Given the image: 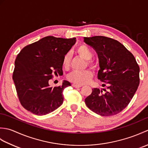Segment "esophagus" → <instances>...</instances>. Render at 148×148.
Wrapping results in <instances>:
<instances>
[{"label": "esophagus", "instance_id": "1", "mask_svg": "<svg viewBox=\"0 0 148 148\" xmlns=\"http://www.w3.org/2000/svg\"><path fill=\"white\" fill-rule=\"evenodd\" d=\"M72 86L74 87V88H80V87L82 86L81 85H79V84H74V83L72 84Z\"/></svg>", "mask_w": 148, "mask_h": 148}]
</instances>
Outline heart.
Instances as JSON below:
<instances>
[{
    "label": "heart",
    "instance_id": "heart-1",
    "mask_svg": "<svg viewBox=\"0 0 148 148\" xmlns=\"http://www.w3.org/2000/svg\"><path fill=\"white\" fill-rule=\"evenodd\" d=\"M76 51L77 53L84 59L86 60L87 64L91 67H93L94 62L92 60L93 57V52L89 46L86 45H80L78 46ZM71 62V56L69 53H66L64 56L62 60V65L65 68L69 67ZM93 77V73L90 70H85L83 71H73L69 74L67 79L71 82L74 84H84L88 83Z\"/></svg>",
    "mask_w": 148,
    "mask_h": 148
}]
</instances>
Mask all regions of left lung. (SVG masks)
<instances>
[{
  "label": "left lung",
  "instance_id": "obj_1",
  "mask_svg": "<svg viewBox=\"0 0 148 148\" xmlns=\"http://www.w3.org/2000/svg\"><path fill=\"white\" fill-rule=\"evenodd\" d=\"M84 41L97 53L100 70L98 79L106 92L99 88L85 99L88 108L100 116L121 112L133 98L139 86V66L132 53L118 40L104 36L84 37Z\"/></svg>",
  "mask_w": 148,
  "mask_h": 148
}]
</instances>
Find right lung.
Returning a JSON list of instances; mask_svg holds the SVG:
<instances>
[{"mask_svg":"<svg viewBox=\"0 0 148 148\" xmlns=\"http://www.w3.org/2000/svg\"><path fill=\"white\" fill-rule=\"evenodd\" d=\"M75 42V37L47 36L24 47L18 53L12 79L19 100L27 111L45 115L62 104V92L71 83L64 81L60 86L50 87L49 81L53 74L63 73V57Z\"/></svg>","mask_w":148,"mask_h":148,"instance_id":"add662e5","label":"right lung"}]
</instances>
